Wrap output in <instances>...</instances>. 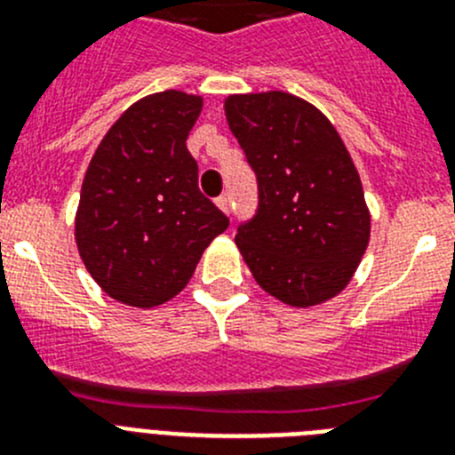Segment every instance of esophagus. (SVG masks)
Returning a JSON list of instances; mask_svg holds the SVG:
<instances>
[{"mask_svg":"<svg viewBox=\"0 0 455 455\" xmlns=\"http://www.w3.org/2000/svg\"><path fill=\"white\" fill-rule=\"evenodd\" d=\"M216 204L223 209L225 214H230V198H228V196H220V198H216Z\"/></svg>","mask_w":455,"mask_h":455,"instance_id":"obj_1","label":"esophagus"}]
</instances>
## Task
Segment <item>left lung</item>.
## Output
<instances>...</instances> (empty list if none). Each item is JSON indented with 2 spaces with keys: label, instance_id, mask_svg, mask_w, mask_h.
<instances>
[{
  "label": "left lung",
  "instance_id": "8db88e82",
  "mask_svg": "<svg viewBox=\"0 0 455 455\" xmlns=\"http://www.w3.org/2000/svg\"><path fill=\"white\" fill-rule=\"evenodd\" d=\"M225 116L257 178V209L236 246L257 284L309 307L347 287L369 243V209L331 120L283 91L230 95Z\"/></svg>",
  "mask_w": 455,
  "mask_h": 455
}]
</instances>
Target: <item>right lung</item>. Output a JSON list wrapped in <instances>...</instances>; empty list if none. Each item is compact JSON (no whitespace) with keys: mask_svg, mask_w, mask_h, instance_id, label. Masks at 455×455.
<instances>
[{"mask_svg":"<svg viewBox=\"0 0 455 455\" xmlns=\"http://www.w3.org/2000/svg\"><path fill=\"white\" fill-rule=\"evenodd\" d=\"M203 98L164 91L132 104L91 159L75 236L92 280L120 303L155 307L187 287L230 219L198 188L187 136Z\"/></svg>","mask_w":455,"mask_h":455,"instance_id":"1","label":"right lung"}]
</instances>
